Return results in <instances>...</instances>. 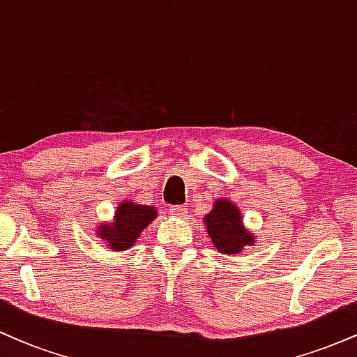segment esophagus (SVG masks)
Here are the masks:
<instances>
[{"instance_id":"34e87169","label":"esophagus","mask_w":357,"mask_h":357,"mask_svg":"<svg viewBox=\"0 0 357 357\" xmlns=\"http://www.w3.org/2000/svg\"><path fill=\"white\" fill-rule=\"evenodd\" d=\"M169 213L173 216H178V218H184L188 215V208L183 206V204H176V206H169Z\"/></svg>"}]
</instances>
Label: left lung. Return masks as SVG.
<instances>
[{
  "mask_svg": "<svg viewBox=\"0 0 357 357\" xmlns=\"http://www.w3.org/2000/svg\"><path fill=\"white\" fill-rule=\"evenodd\" d=\"M204 223L213 245L225 255L238 253L241 248L253 243V235H250L241 225L238 208L227 199L216 202L213 211L204 218Z\"/></svg>",
  "mask_w": 357,
  "mask_h": 357,
  "instance_id": "1",
  "label": "left lung"
}]
</instances>
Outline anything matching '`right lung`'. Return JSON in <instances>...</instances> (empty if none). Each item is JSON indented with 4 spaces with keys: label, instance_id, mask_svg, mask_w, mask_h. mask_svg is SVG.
<instances>
[{
    "label": "right lung",
    "instance_id": "right-lung-1",
    "mask_svg": "<svg viewBox=\"0 0 357 357\" xmlns=\"http://www.w3.org/2000/svg\"><path fill=\"white\" fill-rule=\"evenodd\" d=\"M155 218L154 208L146 204L121 203L117 208L114 225L100 227V238L107 241V245L116 252H122L136 243L139 233Z\"/></svg>",
    "mask_w": 357,
    "mask_h": 357
}]
</instances>
